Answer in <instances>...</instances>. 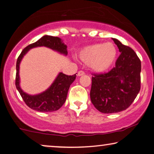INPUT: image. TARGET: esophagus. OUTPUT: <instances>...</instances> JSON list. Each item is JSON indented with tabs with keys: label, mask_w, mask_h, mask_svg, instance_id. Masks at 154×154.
<instances>
[{
	"label": "esophagus",
	"mask_w": 154,
	"mask_h": 154,
	"mask_svg": "<svg viewBox=\"0 0 154 154\" xmlns=\"http://www.w3.org/2000/svg\"><path fill=\"white\" fill-rule=\"evenodd\" d=\"M85 74V72H84L83 71H79V72H78V75L79 76H81V75H83Z\"/></svg>",
	"instance_id": "34e87169"
}]
</instances>
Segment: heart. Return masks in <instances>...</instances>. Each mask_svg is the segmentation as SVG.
<instances>
[{"label": "heart", "instance_id": "b5f03b06", "mask_svg": "<svg viewBox=\"0 0 154 154\" xmlns=\"http://www.w3.org/2000/svg\"><path fill=\"white\" fill-rule=\"evenodd\" d=\"M118 55V49L113 43H97L88 46L79 52L80 60L89 65L96 72H104L112 66Z\"/></svg>", "mask_w": 154, "mask_h": 154}]
</instances>
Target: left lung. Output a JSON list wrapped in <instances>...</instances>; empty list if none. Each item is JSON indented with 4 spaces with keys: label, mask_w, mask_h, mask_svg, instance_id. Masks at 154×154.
Wrapping results in <instances>:
<instances>
[{
    "label": "left lung",
    "mask_w": 154,
    "mask_h": 154,
    "mask_svg": "<svg viewBox=\"0 0 154 154\" xmlns=\"http://www.w3.org/2000/svg\"><path fill=\"white\" fill-rule=\"evenodd\" d=\"M121 52L115 67L106 73H92L90 99L94 107L104 113L127 109L141 88V61L131 48L112 38Z\"/></svg>",
    "instance_id": "1"
}]
</instances>
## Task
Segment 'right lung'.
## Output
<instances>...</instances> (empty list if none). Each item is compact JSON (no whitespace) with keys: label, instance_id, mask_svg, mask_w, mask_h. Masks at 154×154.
Returning a JSON list of instances; mask_svg holds the SVG:
<instances>
[{"label":"right lung","instance_id":"obj_1","mask_svg":"<svg viewBox=\"0 0 154 154\" xmlns=\"http://www.w3.org/2000/svg\"><path fill=\"white\" fill-rule=\"evenodd\" d=\"M38 46H45L64 54L68 53L66 45H64L58 37L44 35L35 43L29 45L22 50L17 61L15 85L25 104L29 108L41 112H50V111L58 110L64 104L69 87L71 84L74 81L76 75H68L63 73H60L52 85L46 91L37 95H29L23 92L20 87V77H19L20 63L23 57L29 51V49Z\"/></svg>","mask_w":154,"mask_h":154}]
</instances>
